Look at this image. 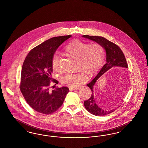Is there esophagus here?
<instances>
[{"mask_svg":"<svg viewBox=\"0 0 148 148\" xmlns=\"http://www.w3.org/2000/svg\"><path fill=\"white\" fill-rule=\"evenodd\" d=\"M69 88V90L71 91V90H75L78 89L79 87H71V86H70Z\"/></svg>","mask_w":148,"mask_h":148,"instance_id":"obj_1","label":"esophagus"}]
</instances>
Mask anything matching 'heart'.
<instances>
[{
  "label": "heart",
  "mask_w": 148,
  "mask_h": 148,
  "mask_svg": "<svg viewBox=\"0 0 148 148\" xmlns=\"http://www.w3.org/2000/svg\"><path fill=\"white\" fill-rule=\"evenodd\" d=\"M63 53L75 60L74 69L79 71L66 74L60 78L63 84L71 87H76L84 81V73L90 77L97 72L104 58V50L100 44H88L77 40L68 43L64 49ZM52 68L56 71H60V59L57 56L52 59Z\"/></svg>",
  "instance_id": "1"
}]
</instances>
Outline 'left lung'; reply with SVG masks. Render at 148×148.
<instances>
[{
    "label": "left lung",
    "mask_w": 148,
    "mask_h": 148,
    "mask_svg": "<svg viewBox=\"0 0 148 148\" xmlns=\"http://www.w3.org/2000/svg\"><path fill=\"white\" fill-rule=\"evenodd\" d=\"M82 36L100 44L106 50V64L101 68L94 78L92 79L88 84H86L91 89L92 94L90 98L84 102L85 108L89 113L96 116H104L112 113L119 107V106L111 110H106L100 108L97 104L95 99L94 98V86L99 78L111 68L116 66L127 68L128 66L123 51L117 45L101 36L88 35H83Z\"/></svg>",
    "instance_id": "left-lung-1"
}]
</instances>
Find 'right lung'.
<instances>
[{"label": "right lung", "instance_id": "right-lung-1", "mask_svg": "<svg viewBox=\"0 0 148 148\" xmlns=\"http://www.w3.org/2000/svg\"><path fill=\"white\" fill-rule=\"evenodd\" d=\"M71 35L50 38L31 50L21 69L20 89L24 98L35 111L50 114L57 110L63 103L69 92L67 87L50 89L51 78L52 59L58 47Z\"/></svg>", "mask_w": 148, "mask_h": 148}]
</instances>
